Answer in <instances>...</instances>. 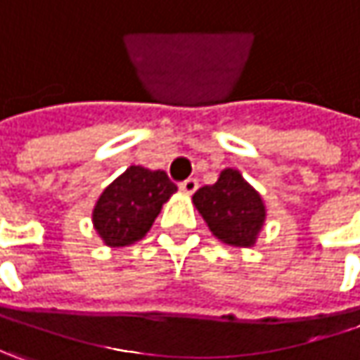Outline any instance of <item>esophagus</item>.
Returning <instances> with one entry per match:
<instances>
[{"instance_id": "1", "label": "esophagus", "mask_w": 360, "mask_h": 360, "mask_svg": "<svg viewBox=\"0 0 360 360\" xmlns=\"http://www.w3.org/2000/svg\"><path fill=\"white\" fill-rule=\"evenodd\" d=\"M179 189L183 191V193H189V195H191V193L198 189V179H195V177H189V179L181 181Z\"/></svg>"}]
</instances>
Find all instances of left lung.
Wrapping results in <instances>:
<instances>
[{
	"label": "left lung",
	"mask_w": 360,
	"mask_h": 360,
	"mask_svg": "<svg viewBox=\"0 0 360 360\" xmlns=\"http://www.w3.org/2000/svg\"><path fill=\"white\" fill-rule=\"evenodd\" d=\"M193 203L222 243L232 246L255 244L264 222V205L261 195L238 171H222L214 185H203L193 193Z\"/></svg>",
	"instance_id": "8db88e82"
}]
</instances>
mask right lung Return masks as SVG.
Here are the masks:
<instances>
[{"label":"right lung","mask_w":360,"mask_h":360,"mask_svg":"<svg viewBox=\"0 0 360 360\" xmlns=\"http://www.w3.org/2000/svg\"><path fill=\"white\" fill-rule=\"evenodd\" d=\"M177 191L165 171L130 167L105 187L94 210V226L108 246L140 240L159 216L162 203Z\"/></svg>","instance_id":"1"}]
</instances>
